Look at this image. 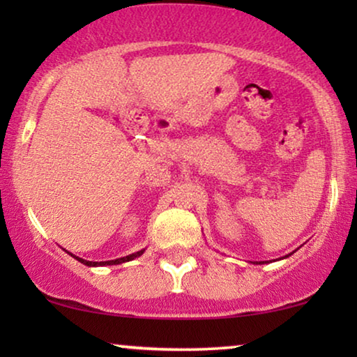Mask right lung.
Here are the masks:
<instances>
[{"label":"right lung","mask_w":357,"mask_h":357,"mask_svg":"<svg viewBox=\"0 0 357 357\" xmlns=\"http://www.w3.org/2000/svg\"><path fill=\"white\" fill-rule=\"evenodd\" d=\"M143 252H144V250H141V252H136V253H131V255H128V257H123V258H116V260H110V261H100V263H97V261H86V260H82V258H79V257H76V260H79L81 263H84V265H87V266H97V265H120V263L130 261V260H133V258L139 257L141 253H143Z\"/></svg>","instance_id":"add662e5"}]
</instances>
